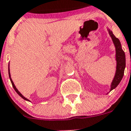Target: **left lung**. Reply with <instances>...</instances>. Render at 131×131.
Returning <instances> with one entry per match:
<instances>
[{"label": "left lung", "mask_w": 131, "mask_h": 131, "mask_svg": "<svg viewBox=\"0 0 131 131\" xmlns=\"http://www.w3.org/2000/svg\"><path fill=\"white\" fill-rule=\"evenodd\" d=\"M109 32V34L112 37L113 42L115 45V58H116L117 62V66H116V71H115V77L113 78L112 83L111 84V89L110 91H112L113 89L116 88L117 85L119 84L122 79L123 75H124L125 68V54L124 51L121 48V45L119 40L117 37H115V35L113 34L112 31L110 29H107Z\"/></svg>", "instance_id": "obj_1"}]
</instances>
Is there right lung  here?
I'll list each match as a JSON object with an SVG mask.
<instances>
[{
  "label": "right lung",
  "mask_w": 131,
  "mask_h": 131,
  "mask_svg": "<svg viewBox=\"0 0 131 131\" xmlns=\"http://www.w3.org/2000/svg\"><path fill=\"white\" fill-rule=\"evenodd\" d=\"M8 74H9V77H10V81H11V83H12V86H13V88L14 89V90L15 91H16V92H17V93L18 94H19V96H20L21 97V98H23V99H24V100H27V101H29V100H28V99H27V98H25V97L24 96L22 95V94H21L20 93V92H19V91H18V90L17 89H16V86H15L14 85V83H13V81H12V79H11V77H10V68H9V67H8Z\"/></svg>",
  "instance_id": "1"
}]
</instances>
